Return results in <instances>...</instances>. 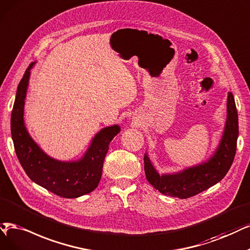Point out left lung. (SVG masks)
<instances>
[{"instance_id":"left-lung-1","label":"left lung","mask_w":250,"mask_h":250,"mask_svg":"<svg viewBox=\"0 0 250 250\" xmlns=\"http://www.w3.org/2000/svg\"><path fill=\"white\" fill-rule=\"evenodd\" d=\"M239 135L238 113L234 96L228 94L227 122L217 149L211 158L202 164L183 171L160 175L147 153L144 154V171L151 186L166 196L188 199L213 187L223 179L233 164Z\"/></svg>"}]
</instances>
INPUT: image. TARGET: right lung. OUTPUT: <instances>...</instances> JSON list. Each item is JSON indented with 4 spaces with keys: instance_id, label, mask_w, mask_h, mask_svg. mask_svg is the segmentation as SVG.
Returning a JSON list of instances; mask_svg holds the SVG:
<instances>
[{
    "instance_id": "right-lung-1",
    "label": "right lung",
    "mask_w": 250,
    "mask_h": 250,
    "mask_svg": "<svg viewBox=\"0 0 250 250\" xmlns=\"http://www.w3.org/2000/svg\"><path fill=\"white\" fill-rule=\"evenodd\" d=\"M35 63H30L17 86L11 114V135L17 159L32 181L54 195L67 199L86 195L98 187L109 144L120 127L114 125L102 128L79 161L62 162L50 158L32 139L23 122L26 90Z\"/></svg>"
}]
</instances>
